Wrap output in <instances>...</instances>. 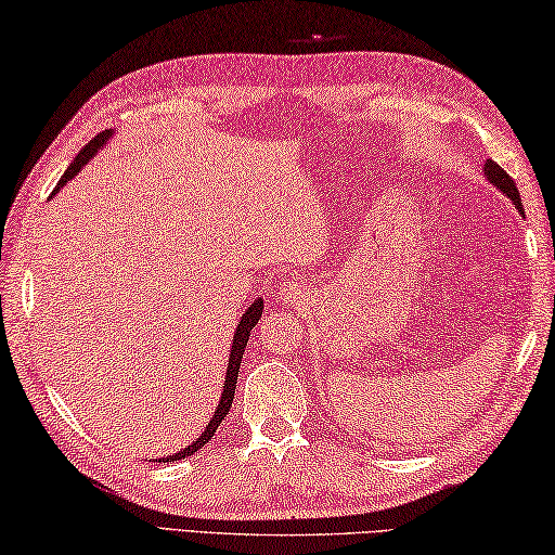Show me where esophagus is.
Listing matches in <instances>:
<instances>
[{
	"label": "esophagus",
	"mask_w": 555,
	"mask_h": 555,
	"mask_svg": "<svg viewBox=\"0 0 555 555\" xmlns=\"http://www.w3.org/2000/svg\"><path fill=\"white\" fill-rule=\"evenodd\" d=\"M280 301H285V305H297V301L305 297V289H301L299 282H289V285H282L278 292Z\"/></svg>",
	"instance_id": "34e87169"
}]
</instances>
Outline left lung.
<instances>
[{
    "mask_svg": "<svg viewBox=\"0 0 555 555\" xmlns=\"http://www.w3.org/2000/svg\"><path fill=\"white\" fill-rule=\"evenodd\" d=\"M483 171H486V176H488V181L493 183V185H498L500 191H503L507 197H512V203H515V207L521 212V197H519V191H517L515 181L509 179V173L503 169V166H498L495 162L488 159V162L483 164ZM521 215H525V212H521Z\"/></svg>",
    "mask_w": 555,
    "mask_h": 555,
    "instance_id": "1",
    "label": "left lung"
}]
</instances>
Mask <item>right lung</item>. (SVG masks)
I'll use <instances>...</instances> for the list:
<instances>
[{"instance_id":"right-lung-1","label":"right lung","mask_w":555,"mask_h":555,"mask_svg":"<svg viewBox=\"0 0 555 555\" xmlns=\"http://www.w3.org/2000/svg\"><path fill=\"white\" fill-rule=\"evenodd\" d=\"M108 134H111V130L108 132H99L96 138H93L87 147H83L77 156H75V162L69 164V169L62 173V179H60V183L55 185V191H60L62 185H65L72 176H77L79 173V169L83 164H87L93 154H96V150H101L103 147V142L108 140ZM260 313H263V301L260 299H256L254 305L248 307V311L244 313L242 317V321H238V326H236V333H234V343H232V354H229V367H227V382H224V391H222V401H219V405H217V413H215V417L210 421V425H207V430L201 435V440H195L193 444H188L183 452H179V454H173V456H166V459H159V462H179V459H185V456H191V454H195L197 449H203L207 442L212 440L215 437V433H217V427H219V423L224 421L227 417V413H229V408H232V401H234V391H236V376H238V367H242V358H244V348H246V343H248V336H250V331L256 328V323H258V319H260Z\"/></svg>"}]
</instances>
